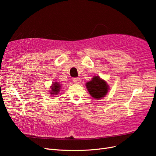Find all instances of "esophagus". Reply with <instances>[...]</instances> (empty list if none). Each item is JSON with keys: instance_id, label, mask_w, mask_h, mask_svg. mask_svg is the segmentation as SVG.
<instances>
[{"instance_id": "obj_1", "label": "esophagus", "mask_w": 156, "mask_h": 156, "mask_svg": "<svg viewBox=\"0 0 156 156\" xmlns=\"http://www.w3.org/2000/svg\"><path fill=\"white\" fill-rule=\"evenodd\" d=\"M73 81L75 82V83L78 84V83H81V79H80L79 77H75V78H73Z\"/></svg>"}]
</instances>
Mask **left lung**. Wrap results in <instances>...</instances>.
<instances>
[{
  "instance_id": "obj_1",
  "label": "left lung",
  "mask_w": 156,
  "mask_h": 156,
  "mask_svg": "<svg viewBox=\"0 0 156 156\" xmlns=\"http://www.w3.org/2000/svg\"><path fill=\"white\" fill-rule=\"evenodd\" d=\"M86 87L90 96L96 100L105 97L109 88L107 83L99 76H94L90 81L87 83Z\"/></svg>"
}]
</instances>
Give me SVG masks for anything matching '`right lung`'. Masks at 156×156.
<instances>
[{
  "mask_svg": "<svg viewBox=\"0 0 156 156\" xmlns=\"http://www.w3.org/2000/svg\"><path fill=\"white\" fill-rule=\"evenodd\" d=\"M51 90L50 92L51 95H58L60 88H61V85L58 82H55L53 83V85L51 87Z\"/></svg>",
  "mask_w": 156,
  "mask_h": 156,
  "instance_id": "obj_1",
  "label": "right lung"
}]
</instances>
